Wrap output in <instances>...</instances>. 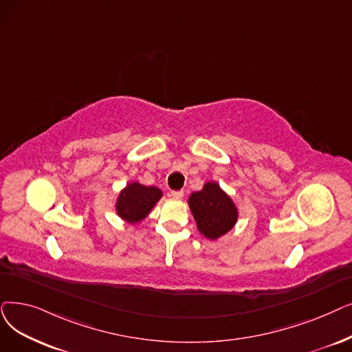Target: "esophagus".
<instances>
[{
	"label": "esophagus",
	"instance_id": "1",
	"mask_svg": "<svg viewBox=\"0 0 352 352\" xmlns=\"http://www.w3.org/2000/svg\"><path fill=\"white\" fill-rule=\"evenodd\" d=\"M170 197L174 198V200H181V198L184 197V192H182V191H171Z\"/></svg>",
	"mask_w": 352,
	"mask_h": 352
}]
</instances>
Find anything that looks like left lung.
I'll list each match as a JSON object with an SVG mask.
<instances>
[{"instance_id": "obj_1", "label": "left lung", "mask_w": 352, "mask_h": 352, "mask_svg": "<svg viewBox=\"0 0 352 352\" xmlns=\"http://www.w3.org/2000/svg\"><path fill=\"white\" fill-rule=\"evenodd\" d=\"M197 228L206 239L217 240L236 226L239 210L233 198L216 181H207L188 198Z\"/></svg>"}]
</instances>
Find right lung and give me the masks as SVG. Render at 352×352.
Listing matches in <instances>:
<instances>
[{
	"label": "right lung",
	"mask_w": 352,
	"mask_h": 352,
	"mask_svg": "<svg viewBox=\"0 0 352 352\" xmlns=\"http://www.w3.org/2000/svg\"><path fill=\"white\" fill-rule=\"evenodd\" d=\"M162 191L155 186H142L138 181H131L125 188H122L115 210L118 216L129 223L138 224L148 217L151 210L161 200Z\"/></svg>",
	"instance_id": "obj_1"
}]
</instances>
